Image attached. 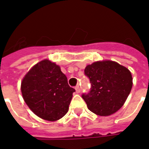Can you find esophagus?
<instances>
[{
  "instance_id": "esophagus-1",
  "label": "esophagus",
  "mask_w": 149,
  "mask_h": 149,
  "mask_svg": "<svg viewBox=\"0 0 149 149\" xmlns=\"http://www.w3.org/2000/svg\"><path fill=\"white\" fill-rule=\"evenodd\" d=\"M75 89H76V91H77V93L80 92V87H79V85H77V87H75Z\"/></svg>"
}]
</instances>
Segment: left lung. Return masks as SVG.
I'll list each match as a JSON object with an SVG mask.
<instances>
[{
	"label": "left lung",
	"mask_w": 149,
	"mask_h": 149,
	"mask_svg": "<svg viewBox=\"0 0 149 149\" xmlns=\"http://www.w3.org/2000/svg\"><path fill=\"white\" fill-rule=\"evenodd\" d=\"M84 74L91 89L82 97L90 111L101 116L112 115L124 104L132 88V76L128 69L112 61L88 65Z\"/></svg>",
	"instance_id": "1"
}]
</instances>
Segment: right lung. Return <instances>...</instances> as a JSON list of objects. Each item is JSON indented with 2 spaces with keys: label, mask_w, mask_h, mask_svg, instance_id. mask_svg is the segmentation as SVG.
Returning a JSON list of instances; mask_svg holds the SVG:
<instances>
[{
  "label": "right lung",
  "mask_w": 149,
  "mask_h": 149,
  "mask_svg": "<svg viewBox=\"0 0 149 149\" xmlns=\"http://www.w3.org/2000/svg\"><path fill=\"white\" fill-rule=\"evenodd\" d=\"M21 91L25 102L40 118L55 121L69 110L74 88L55 63L47 59L34 65L22 79Z\"/></svg>",
  "instance_id": "right-lung-1"
}]
</instances>
